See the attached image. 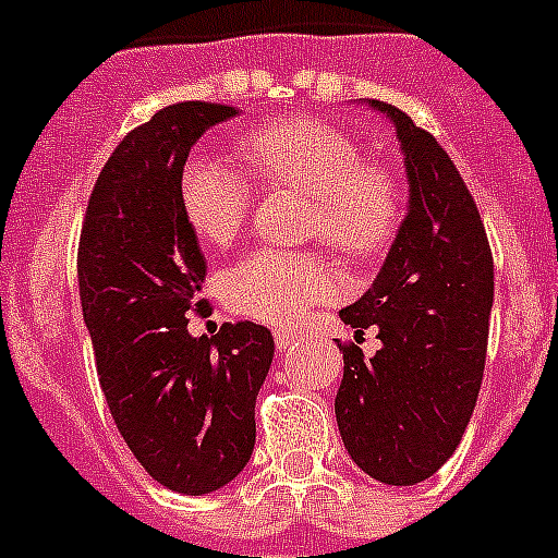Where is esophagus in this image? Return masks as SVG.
Instances as JSON below:
<instances>
[{"mask_svg": "<svg viewBox=\"0 0 558 558\" xmlns=\"http://www.w3.org/2000/svg\"><path fill=\"white\" fill-rule=\"evenodd\" d=\"M274 338H276V347H279V350H290V347L299 344V332H293V330H276Z\"/></svg>", "mask_w": 558, "mask_h": 558, "instance_id": "obj_1", "label": "esophagus"}]
</instances>
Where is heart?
<instances>
[{
	"mask_svg": "<svg viewBox=\"0 0 558 558\" xmlns=\"http://www.w3.org/2000/svg\"><path fill=\"white\" fill-rule=\"evenodd\" d=\"M242 157L262 185H290L313 197V233L352 262L384 254L403 217L392 169L366 163L350 135L322 121L288 118L251 132ZM180 203L208 245H228L245 226L254 185L231 160L197 151L180 171ZM338 293V276L318 254L256 247L222 279L228 307L268 325H293Z\"/></svg>",
	"mask_w": 558,
	"mask_h": 558,
	"instance_id": "heart-1",
	"label": "heart"
}]
</instances>
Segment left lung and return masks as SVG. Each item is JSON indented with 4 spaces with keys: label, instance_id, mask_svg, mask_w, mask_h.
Returning <instances> with one entry per match:
<instances>
[{
    "label": "left lung",
    "instance_id": "8db88e82",
    "mask_svg": "<svg viewBox=\"0 0 558 558\" xmlns=\"http://www.w3.org/2000/svg\"><path fill=\"white\" fill-rule=\"evenodd\" d=\"M384 112L401 143L407 217L375 282L338 313L380 350H344L336 421L347 454L387 485L428 480L460 446L477 403L494 304V259L474 197L440 143L392 104Z\"/></svg>",
    "mask_w": 558,
    "mask_h": 558
}]
</instances>
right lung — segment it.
<instances>
[{"mask_svg":"<svg viewBox=\"0 0 558 558\" xmlns=\"http://www.w3.org/2000/svg\"><path fill=\"white\" fill-rule=\"evenodd\" d=\"M240 116L183 101L132 130L98 174L78 245L81 311L118 432L149 477L203 497L231 483L256 442L254 407L274 336L254 322L192 336L206 256L180 203L203 132Z\"/></svg>","mask_w":558,"mask_h":558,"instance_id":"add662e5","label":"right lung"}]
</instances>
